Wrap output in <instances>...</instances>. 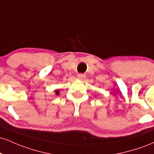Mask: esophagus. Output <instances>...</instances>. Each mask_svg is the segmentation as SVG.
I'll use <instances>...</instances> for the list:
<instances>
[{"mask_svg":"<svg viewBox=\"0 0 154 154\" xmlns=\"http://www.w3.org/2000/svg\"><path fill=\"white\" fill-rule=\"evenodd\" d=\"M85 77V75L84 74H78V75H77V78L80 79V80L84 79Z\"/></svg>","mask_w":154,"mask_h":154,"instance_id":"34e87169","label":"esophagus"}]
</instances>
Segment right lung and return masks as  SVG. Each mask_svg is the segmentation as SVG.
Masks as SVG:
<instances>
[{
    "label": "right lung",
    "instance_id": "add662e5",
    "mask_svg": "<svg viewBox=\"0 0 154 154\" xmlns=\"http://www.w3.org/2000/svg\"><path fill=\"white\" fill-rule=\"evenodd\" d=\"M59 91H56V95H58V94H59Z\"/></svg>",
    "mask_w": 154,
    "mask_h": 154
}]
</instances>
